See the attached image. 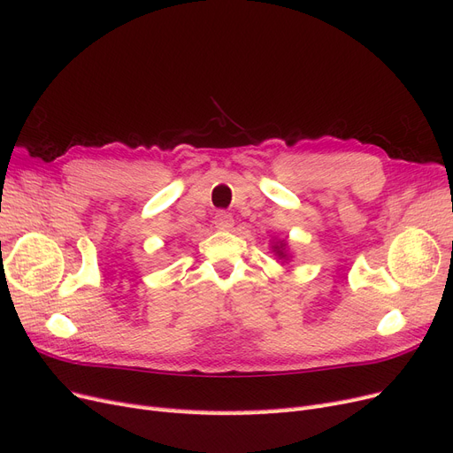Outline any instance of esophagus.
<instances>
[{
    "instance_id": "esophagus-1",
    "label": "esophagus",
    "mask_w": 453,
    "mask_h": 453,
    "mask_svg": "<svg viewBox=\"0 0 453 453\" xmlns=\"http://www.w3.org/2000/svg\"><path fill=\"white\" fill-rule=\"evenodd\" d=\"M213 223L219 230H230L232 226H234V217H232L228 211H217L215 217H213Z\"/></svg>"
}]
</instances>
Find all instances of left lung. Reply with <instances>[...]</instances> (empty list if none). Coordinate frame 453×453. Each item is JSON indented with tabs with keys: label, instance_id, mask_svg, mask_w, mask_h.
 Instances as JSON below:
<instances>
[{
	"label": "left lung",
	"instance_id": "left-lung-1",
	"mask_svg": "<svg viewBox=\"0 0 453 453\" xmlns=\"http://www.w3.org/2000/svg\"><path fill=\"white\" fill-rule=\"evenodd\" d=\"M276 251H278V255H280V257H285V255H283V250H281V248H278V245H276Z\"/></svg>",
	"mask_w": 453,
	"mask_h": 453
}]
</instances>
